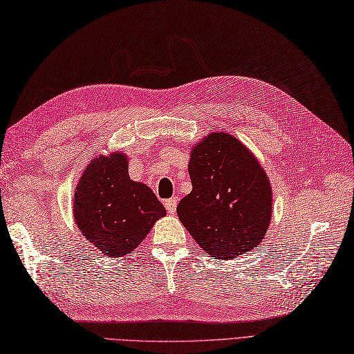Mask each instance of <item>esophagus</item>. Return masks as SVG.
<instances>
[{
    "label": "esophagus",
    "mask_w": 354,
    "mask_h": 354,
    "mask_svg": "<svg viewBox=\"0 0 354 354\" xmlns=\"http://www.w3.org/2000/svg\"><path fill=\"white\" fill-rule=\"evenodd\" d=\"M165 209L169 214H176L177 210V198H169V200L165 201Z\"/></svg>",
    "instance_id": "obj_1"
}]
</instances>
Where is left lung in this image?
<instances>
[{
  "instance_id": "obj_1",
  "label": "left lung",
  "mask_w": 354,
  "mask_h": 354,
  "mask_svg": "<svg viewBox=\"0 0 354 354\" xmlns=\"http://www.w3.org/2000/svg\"><path fill=\"white\" fill-rule=\"evenodd\" d=\"M192 191L177 205L180 222L218 260L251 252L272 221V186L254 153L236 136L212 132L191 149Z\"/></svg>"
}]
</instances>
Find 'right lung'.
Returning <instances> with one entry per match:
<instances>
[{"label":"right lung","mask_w":354,"mask_h":354,"mask_svg":"<svg viewBox=\"0 0 354 354\" xmlns=\"http://www.w3.org/2000/svg\"><path fill=\"white\" fill-rule=\"evenodd\" d=\"M127 171V154H99L84 169L73 195L77 230L109 258L131 254L167 214L151 189L133 182Z\"/></svg>","instance_id":"right-lung-1"}]
</instances>
